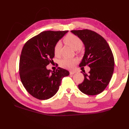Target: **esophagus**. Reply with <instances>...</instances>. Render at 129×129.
<instances>
[{
  "label": "esophagus",
  "instance_id": "esophagus-1",
  "mask_svg": "<svg viewBox=\"0 0 129 129\" xmlns=\"http://www.w3.org/2000/svg\"><path fill=\"white\" fill-rule=\"evenodd\" d=\"M76 73V72H74V71H72V72H70V75H73Z\"/></svg>",
  "mask_w": 129,
  "mask_h": 129
}]
</instances>
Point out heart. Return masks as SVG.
Wrapping results in <instances>:
<instances>
[{"mask_svg":"<svg viewBox=\"0 0 129 129\" xmlns=\"http://www.w3.org/2000/svg\"><path fill=\"white\" fill-rule=\"evenodd\" d=\"M64 42L67 45L70 46L74 50H79L83 46V42L76 35L69 34L67 35L64 39ZM61 44L60 42L56 43L55 45L54 49V52L55 55L58 56L60 53V49L61 48ZM78 60L75 58L63 59L60 61V66L62 68H66L68 69H72L75 67V64L77 63Z\"/></svg>","mask_w":129,"mask_h":129,"instance_id":"b5f03b06","label":"heart"}]
</instances>
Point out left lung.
<instances>
[{
  "mask_svg": "<svg viewBox=\"0 0 129 129\" xmlns=\"http://www.w3.org/2000/svg\"><path fill=\"white\" fill-rule=\"evenodd\" d=\"M85 46V53L79 67L88 66V75L78 87L84 94L95 95L102 92L110 83L114 69V58L108 43L103 37L88 29L72 30Z\"/></svg>",
  "mask_w": 129,
  "mask_h": 129,
  "instance_id": "1",
  "label": "left lung"
}]
</instances>
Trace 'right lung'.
Here are the masks:
<instances>
[{
	"mask_svg": "<svg viewBox=\"0 0 129 129\" xmlns=\"http://www.w3.org/2000/svg\"><path fill=\"white\" fill-rule=\"evenodd\" d=\"M68 31H45L24 45L19 61V74L23 86L33 96L47 100L58 91L62 79L69 75L59 67L51 72L46 66L53 61L55 45Z\"/></svg>",
	"mask_w": 129,
	"mask_h": 129,
	"instance_id": "add662e5",
	"label": "right lung"
}]
</instances>
